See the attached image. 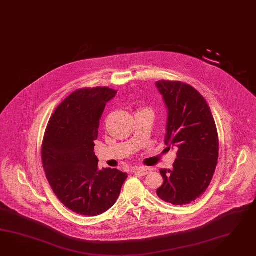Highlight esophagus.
<instances>
[{
    "label": "esophagus",
    "instance_id": "obj_1",
    "mask_svg": "<svg viewBox=\"0 0 256 256\" xmlns=\"http://www.w3.org/2000/svg\"><path fill=\"white\" fill-rule=\"evenodd\" d=\"M134 172L136 174H138L141 176H146V174H150L151 172H152V169L148 168V167H138L136 169H134Z\"/></svg>",
    "mask_w": 256,
    "mask_h": 256
}]
</instances>
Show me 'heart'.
<instances>
[{
  "mask_svg": "<svg viewBox=\"0 0 256 256\" xmlns=\"http://www.w3.org/2000/svg\"><path fill=\"white\" fill-rule=\"evenodd\" d=\"M144 110H146V108H144Z\"/></svg>",
  "mask_w": 256,
  "mask_h": 256,
  "instance_id": "b5f03b06",
  "label": "heart"
}]
</instances>
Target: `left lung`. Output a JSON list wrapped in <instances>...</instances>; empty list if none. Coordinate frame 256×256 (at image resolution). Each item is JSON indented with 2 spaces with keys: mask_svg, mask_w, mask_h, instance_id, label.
Segmentation results:
<instances>
[{
  "mask_svg": "<svg viewBox=\"0 0 256 256\" xmlns=\"http://www.w3.org/2000/svg\"><path fill=\"white\" fill-rule=\"evenodd\" d=\"M168 108L165 144L177 148L172 170L160 169L157 195L174 205L188 204L209 186L216 168L219 140L210 106L195 88L181 82L158 80Z\"/></svg>",
  "mask_w": 256,
  "mask_h": 256,
  "instance_id": "obj_1",
  "label": "left lung"
}]
</instances>
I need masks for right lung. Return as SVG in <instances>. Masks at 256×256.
Masks as SVG:
<instances>
[{
	"label": "right lung",
	"instance_id": "add662e5",
	"mask_svg": "<svg viewBox=\"0 0 256 256\" xmlns=\"http://www.w3.org/2000/svg\"><path fill=\"white\" fill-rule=\"evenodd\" d=\"M116 94L108 87L73 92L56 108L44 132L46 178L59 200L80 216H96L110 209L128 177L118 169L98 170L94 152L99 120Z\"/></svg>",
	"mask_w": 256,
	"mask_h": 256
}]
</instances>
